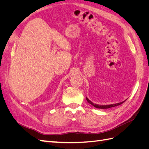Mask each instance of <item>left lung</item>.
Wrapping results in <instances>:
<instances>
[{"instance_id":"8db88e82","label":"left lung","mask_w":149,"mask_h":149,"mask_svg":"<svg viewBox=\"0 0 149 149\" xmlns=\"http://www.w3.org/2000/svg\"><path fill=\"white\" fill-rule=\"evenodd\" d=\"M86 100L89 103L91 104V105H93L94 107H95L96 108H99V109H108V108H111V107H115V106H119V105H120L124 103L125 101H123V102H119V103H116V104H110V105H98V104H94L93 102H92L91 101H90L88 98H87L86 97Z\"/></svg>"}]
</instances>
